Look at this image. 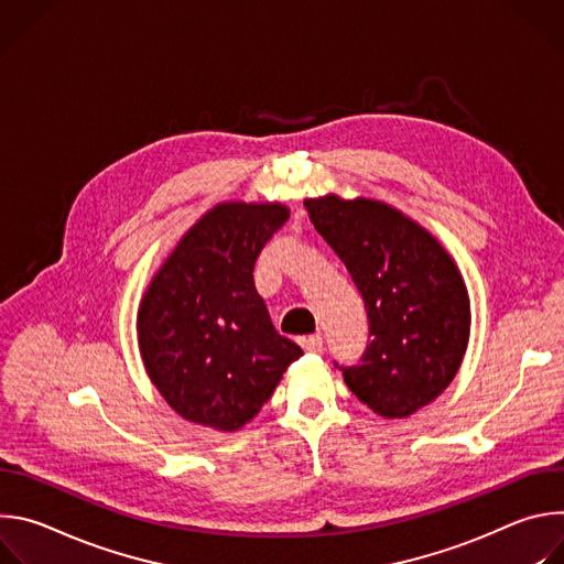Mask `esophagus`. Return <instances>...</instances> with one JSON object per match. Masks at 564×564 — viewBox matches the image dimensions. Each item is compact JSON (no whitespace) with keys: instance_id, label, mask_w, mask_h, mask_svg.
I'll list each match as a JSON object with an SVG mask.
<instances>
[{"instance_id":"34e87169","label":"esophagus","mask_w":564,"mask_h":564,"mask_svg":"<svg viewBox=\"0 0 564 564\" xmlns=\"http://www.w3.org/2000/svg\"><path fill=\"white\" fill-rule=\"evenodd\" d=\"M301 346H303L307 352H312V355H321V352H324V339H321L318 335H310V337H303Z\"/></svg>"}]
</instances>
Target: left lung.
Wrapping results in <instances>:
<instances>
[{
  "label": "left lung",
  "mask_w": 564,
  "mask_h": 564,
  "mask_svg": "<svg viewBox=\"0 0 564 564\" xmlns=\"http://www.w3.org/2000/svg\"><path fill=\"white\" fill-rule=\"evenodd\" d=\"M303 205L368 312L370 344L357 366H339L344 381L386 420L413 415L446 390L468 346L470 303L455 261L431 231L381 200L328 194Z\"/></svg>",
  "instance_id": "1"
}]
</instances>
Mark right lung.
I'll return each instance as SVG.
<instances>
[{
  "mask_svg": "<svg viewBox=\"0 0 564 564\" xmlns=\"http://www.w3.org/2000/svg\"><path fill=\"white\" fill-rule=\"evenodd\" d=\"M288 216L281 203H220L153 274L138 346L151 383L183 420L238 431L303 355L276 333L254 285V263Z\"/></svg>",
  "mask_w": 564,
  "mask_h": 564,
  "instance_id": "1",
  "label": "right lung"
}]
</instances>
